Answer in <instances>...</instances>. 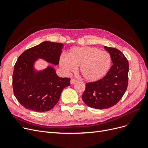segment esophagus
<instances>
[{"label":"esophagus","instance_id":"obj_1","mask_svg":"<svg viewBox=\"0 0 148 148\" xmlns=\"http://www.w3.org/2000/svg\"><path fill=\"white\" fill-rule=\"evenodd\" d=\"M76 82H77V80H75V79H71V81H70V83H71V84H74L75 83H76Z\"/></svg>","mask_w":148,"mask_h":148}]
</instances>
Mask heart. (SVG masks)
Returning a JSON list of instances; mask_svg holds the SVG:
<instances>
[{
	"label": "heart",
	"mask_w": 148,
	"mask_h": 148,
	"mask_svg": "<svg viewBox=\"0 0 148 148\" xmlns=\"http://www.w3.org/2000/svg\"><path fill=\"white\" fill-rule=\"evenodd\" d=\"M111 63L109 53L94 47L72 49L66 58H62L59 60L60 67L65 74L71 73L79 67V74L88 82L102 79L109 70Z\"/></svg>",
	"instance_id": "obj_1"
}]
</instances>
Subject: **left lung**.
<instances>
[{
	"label": "left lung",
	"mask_w": 148,
	"mask_h": 148,
	"mask_svg": "<svg viewBox=\"0 0 148 148\" xmlns=\"http://www.w3.org/2000/svg\"><path fill=\"white\" fill-rule=\"evenodd\" d=\"M111 56L112 66L99 80L86 84L82 95L83 102L91 108L105 109L117 104L127 90L129 65L119 50L104 46Z\"/></svg>",
	"instance_id": "left-lung-1"
}]
</instances>
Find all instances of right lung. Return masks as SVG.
I'll use <instances>...</instances> for the list:
<instances>
[{
	"label": "right lung",
	"instance_id": "1",
	"mask_svg": "<svg viewBox=\"0 0 148 148\" xmlns=\"http://www.w3.org/2000/svg\"><path fill=\"white\" fill-rule=\"evenodd\" d=\"M64 44L44 41L29 49L19 56L12 75L14 94L20 104L36 112H47L54 107L70 79L62 78L51 66L37 70L35 65L41 59L53 65L59 64Z\"/></svg>",
	"mask_w": 148,
	"mask_h": 148
}]
</instances>
